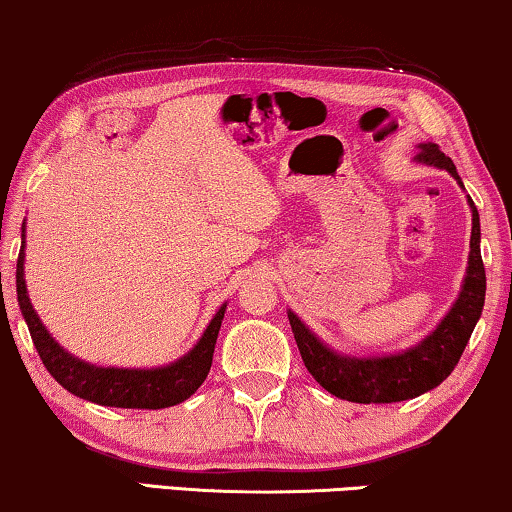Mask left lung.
<instances>
[{"mask_svg": "<svg viewBox=\"0 0 512 512\" xmlns=\"http://www.w3.org/2000/svg\"><path fill=\"white\" fill-rule=\"evenodd\" d=\"M417 162L434 164L438 169L450 171L462 185L455 164L436 143H427L417 153ZM473 229H471V255L466 269L464 287L455 306L445 315L441 325L431 334L401 355L355 359L331 352L306 329L294 313H287L292 325L294 341L299 345L306 369L327 392L338 399L355 403H394L415 399L434 390L455 371L462 352L473 334L482 306H485V264L480 257V218L473 201Z\"/></svg>", "mask_w": 512, "mask_h": 512, "instance_id": "1", "label": "left lung"}]
</instances>
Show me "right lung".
I'll return each mask as SVG.
<instances>
[{
	"instance_id": "obj_1",
	"label": "right lung",
	"mask_w": 512,
	"mask_h": 512,
	"mask_svg": "<svg viewBox=\"0 0 512 512\" xmlns=\"http://www.w3.org/2000/svg\"><path fill=\"white\" fill-rule=\"evenodd\" d=\"M23 262L25 248L20 250L16 269L20 311L25 315L34 348H37L43 366H46L50 376H53L64 390H69L71 394H76V397L81 399L99 403V406L157 410L176 406V403L190 399L192 394L199 390V385L206 380L213 364L215 341H218V331L222 325V318H225L227 306H222L220 311L215 313V318L211 320V325L206 327L204 336L199 338V343L171 366L150 371L102 369V366L85 364L81 359L71 357L69 352H64L60 345L53 341V336L48 334L46 327L41 325V320L37 318V313H34V308L30 304V297H27Z\"/></svg>"
}]
</instances>
